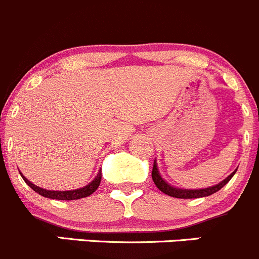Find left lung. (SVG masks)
I'll use <instances>...</instances> for the list:
<instances>
[{"label":"left lung","instance_id":"1","mask_svg":"<svg viewBox=\"0 0 259 259\" xmlns=\"http://www.w3.org/2000/svg\"><path fill=\"white\" fill-rule=\"evenodd\" d=\"M236 172H237V169H234L227 178H225L223 181H221L218 185L210 186V187H207V188H199V189L178 188V187H175V186L169 185L168 182H166V181L162 178L161 173H159V170H158V167H157L156 159H154L153 169H152V180H153L154 185L157 186V188H158L159 191H162L163 193L168 194V196H170V197H175V198H183V199L201 198V197L210 196V194H213V193H215V192L220 191L222 187H225L229 181H231V178L233 177L234 173Z\"/></svg>","mask_w":259,"mask_h":259}]
</instances>
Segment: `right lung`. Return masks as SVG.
Instances as JSON below:
<instances>
[{
    "label": "right lung",
    "instance_id": "obj_1",
    "mask_svg": "<svg viewBox=\"0 0 259 259\" xmlns=\"http://www.w3.org/2000/svg\"><path fill=\"white\" fill-rule=\"evenodd\" d=\"M20 175L21 177L23 178V181H25V182L27 183V185L30 186L34 192H37V193L41 194V196L46 197V198L60 199V201H73V199L84 198V197L91 196V194L98 188V186H100L101 183V178H102V173H101V170H98L97 176L91 181L89 185L84 186V187L77 188V189H70V191H51V189H45V188L38 187V186L33 185V183L30 182V181H28L21 172Z\"/></svg>",
    "mask_w": 259,
    "mask_h": 259
}]
</instances>
